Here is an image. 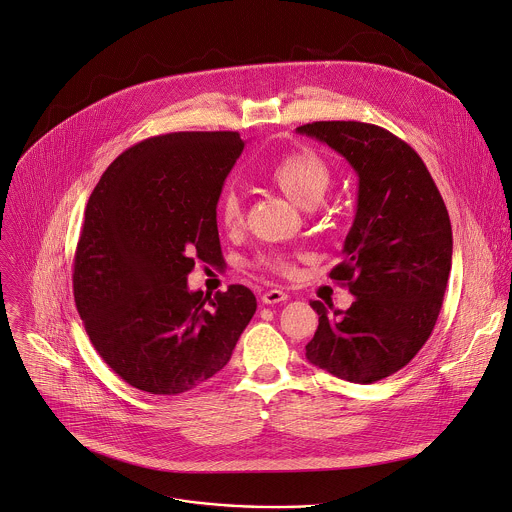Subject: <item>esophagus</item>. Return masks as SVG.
I'll return each instance as SVG.
<instances>
[{"label": "esophagus", "instance_id": "34e87169", "mask_svg": "<svg viewBox=\"0 0 512 512\" xmlns=\"http://www.w3.org/2000/svg\"><path fill=\"white\" fill-rule=\"evenodd\" d=\"M287 293L285 291H281V289H269V291H265L263 295H261V301L265 303V305H275V303H281V301H287Z\"/></svg>", "mask_w": 512, "mask_h": 512}]
</instances>
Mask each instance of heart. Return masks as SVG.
I'll return each instance as SVG.
<instances>
[{
	"label": "heart",
	"mask_w": 512,
	"mask_h": 512,
	"mask_svg": "<svg viewBox=\"0 0 512 512\" xmlns=\"http://www.w3.org/2000/svg\"><path fill=\"white\" fill-rule=\"evenodd\" d=\"M273 183L299 207L311 209L321 203L329 185L331 168L323 156L309 148H299L277 158L269 170ZM219 221L227 229H235L243 221L241 197L235 189H227L219 201ZM259 263L277 273H289L291 263L281 255H265Z\"/></svg>",
	"instance_id": "1"
}]
</instances>
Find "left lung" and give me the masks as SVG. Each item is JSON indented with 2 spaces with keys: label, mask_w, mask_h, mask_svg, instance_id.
I'll use <instances>...</instances> for the list:
<instances>
[{
  "label": "left lung",
  "mask_w": 512,
  "mask_h": 512,
  "mask_svg": "<svg viewBox=\"0 0 512 512\" xmlns=\"http://www.w3.org/2000/svg\"><path fill=\"white\" fill-rule=\"evenodd\" d=\"M342 154L358 175V209L344 261L329 277L356 301L329 315L309 301L319 325L305 358L354 384L402 370L430 337L452 267L446 205L418 152L376 124L311 122L297 128Z\"/></svg>",
  "instance_id": "8db88e82"
}]
</instances>
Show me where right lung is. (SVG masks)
<instances>
[{
	"label": "right lung",
	"mask_w": 512,
	"mask_h": 512,
	"mask_svg": "<svg viewBox=\"0 0 512 512\" xmlns=\"http://www.w3.org/2000/svg\"><path fill=\"white\" fill-rule=\"evenodd\" d=\"M245 142L170 132L124 150L90 195L74 299L100 358L126 384L175 396L221 372L251 321L245 285L191 291L195 259L219 261L217 203Z\"/></svg>",
	"instance_id": "obj_1"
}]
</instances>
